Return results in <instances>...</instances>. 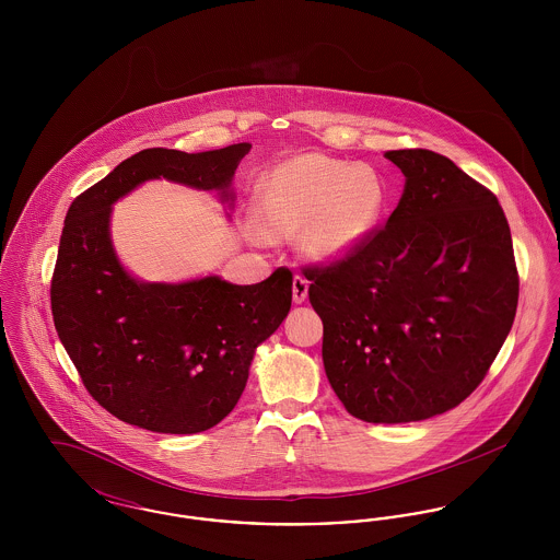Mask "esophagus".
<instances>
[{
    "label": "esophagus",
    "mask_w": 560,
    "mask_h": 560,
    "mask_svg": "<svg viewBox=\"0 0 560 560\" xmlns=\"http://www.w3.org/2000/svg\"><path fill=\"white\" fill-rule=\"evenodd\" d=\"M292 298L295 304H302L308 298V281L304 277H300V275L293 277Z\"/></svg>",
    "instance_id": "1"
}]
</instances>
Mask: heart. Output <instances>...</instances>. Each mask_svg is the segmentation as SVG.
I'll use <instances>...</instances> for the list:
<instances>
[{
    "label": "heart",
    "mask_w": 560,
    "mask_h": 560,
    "mask_svg": "<svg viewBox=\"0 0 560 560\" xmlns=\"http://www.w3.org/2000/svg\"><path fill=\"white\" fill-rule=\"evenodd\" d=\"M388 206L384 176L368 163H348L323 153L279 161L260 178L252 226L256 241L293 240L304 258L334 265L361 249Z\"/></svg>",
    "instance_id": "obj_1"
}]
</instances>
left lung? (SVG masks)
Returning a JSON list of instances; mask_svg holds the SVG:
<instances>
[{"label": "left lung", "mask_w": 560, "mask_h": 560, "mask_svg": "<svg viewBox=\"0 0 560 560\" xmlns=\"http://www.w3.org/2000/svg\"><path fill=\"white\" fill-rule=\"evenodd\" d=\"M386 158L405 176L397 210L352 256L304 275L338 399L363 422L405 424L479 386L510 334L518 275L491 190L428 149Z\"/></svg>", "instance_id": "obj_1"}]
</instances>
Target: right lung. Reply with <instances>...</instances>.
Masks as SVG:
<instances>
[{"mask_svg": "<svg viewBox=\"0 0 560 560\" xmlns=\"http://www.w3.org/2000/svg\"><path fill=\"white\" fill-rule=\"evenodd\" d=\"M249 149H144L67 212L50 290L54 325L88 393L121 422L163 434L215 427L237 405L256 348L290 313L288 268L256 285L218 275L140 281L110 240L113 206L149 180L213 190L233 210V176Z\"/></svg>", "mask_w": 560, "mask_h": 560, "instance_id": "1", "label": "right lung"}]
</instances>
